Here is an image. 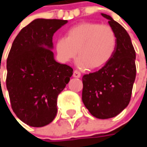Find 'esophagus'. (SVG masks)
<instances>
[{"instance_id": "34e87169", "label": "esophagus", "mask_w": 147, "mask_h": 147, "mask_svg": "<svg viewBox=\"0 0 147 147\" xmlns=\"http://www.w3.org/2000/svg\"><path fill=\"white\" fill-rule=\"evenodd\" d=\"M73 77L74 78H80L81 77L80 71H78V70H75L73 72Z\"/></svg>"}]
</instances>
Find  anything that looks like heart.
<instances>
[{"label": "heart", "instance_id": "obj_1", "mask_svg": "<svg viewBox=\"0 0 147 147\" xmlns=\"http://www.w3.org/2000/svg\"><path fill=\"white\" fill-rule=\"evenodd\" d=\"M117 47V36L108 25L82 22L67 30L65 37L59 38L55 49L59 57L69 62L78 52L80 67L96 69L109 62Z\"/></svg>", "mask_w": 147, "mask_h": 147}]
</instances>
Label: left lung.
Wrapping results in <instances>:
<instances>
[{"mask_svg": "<svg viewBox=\"0 0 147 147\" xmlns=\"http://www.w3.org/2000/svg\"><path fill=\"white\" fill-rule=\"evenodd\" d=\"M101 15L115 32L117 47L105 66L82 77V101L92 115L108 119L120 114L130 103L137 71L136 53L125 29L109 15Z\"/></svg>", "mask_w": 147, "mask_h": 147, "instance_id": "1", "label": "left lung"}]
</instances>
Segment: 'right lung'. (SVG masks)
Here are the masks:
<instances>
[{
	"label": "right lung",
	"mask_w": 147,
	"mask_h": 147,
	"mask_svg": "<svg viewBox=\"0 0 147 147\" xmlns=\"http://www.w3.org/2000/svg\"><path fill=\"white\" fill-rule=\"evenodd\" d=\"M67 23L34 20L20 31L8 54L6 85L11 107L31 127H44L54 120L58 95L73 73L72 68L55 62L51 50L53 34Z\"/></svg>",
	"instance_id": "obj_1"
}]
</instances>
